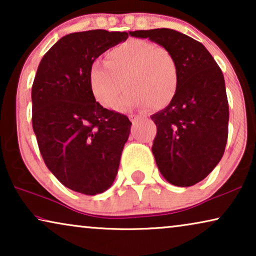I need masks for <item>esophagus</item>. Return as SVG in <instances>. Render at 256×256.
<instances>
[{
  "instance_id": "obj_1",
  "label": "esophagus",
  "mask_w": 256,
  "mask_h": 256,
  "mask_svg": "<svg viewBox=\"0 0 256 256\" xmlns=\"http://www.w3.org/2000/svg\"><path fill=\"white\" fill-rule=\"evenodd\" d=\"M129 120L132 121V124H136L141 121V118L138 116V115H129Z\"/></svg>"
}]
</instances>
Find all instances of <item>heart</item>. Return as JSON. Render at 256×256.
Returning <instances> with one entry per match:
<instances>
[{"label": "heart", "instance_id": "heart-1", "mask_svg": "<svg viewBox=\"0 0 256 256\" xmlns=\"http://www.w3.org/2000/svg\"><path fill=\"white\" fill-rule=\"evenodd\" d=\"M88 84L93 98L104 108L114 106L124 86L126 92L116 104L118 110L150 104L163 108L176 94L177 62L166 48L132 40L108 52L104 64L94 62L90 66Z\"/></svg>", "mask_w": 256, "mask_h": 256}]
</instances>
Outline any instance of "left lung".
Masks as SVG:
<instances>
[{"label": "left lung", "instance_id": "8db88e82", "mask_svg": "<svg viewBox=\"0 0 256 256\" xmlns=\"http://www.w3.org/2000/svg\"><path fill=\"white\" fill-rule=\"evenodd\" d=\"M166 48L176 59L178 86L171 102L152 115L157 126L152 154L162 176L176 186H192L220 162L228 136L225 80L198 40L172 29L129 31Z\"/></svg>", "mask_w": 256, "mask_h": 256}]
</instances>
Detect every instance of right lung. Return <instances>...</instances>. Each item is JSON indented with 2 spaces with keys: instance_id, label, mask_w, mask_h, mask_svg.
I'll use <instances>...</instances> for the list:
<instances>
[{
  "instance_id": "right-lung-1",
  "label": "right lung",
  "mask_w": 256,
  "mask_h": 256,
  "mask_svg": "<svg viewBox=\"0 0 256 256\" xmlns=\"http://www.w3.org/2000/svg\"><path fill=\"white\" fill-rule=\"evenodd\" d=\"M127 38L100 29L66 34L38 65L31 90L38 146L48 169L79 194L112 186L130 132L129 118L96 102L88 84L94 60Z\"/></svg>"
}]
</instances>
